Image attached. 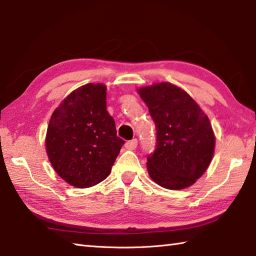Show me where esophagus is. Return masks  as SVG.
Returning a JSON list of instances; mask_svg holds the SVG:
<instances>
[{
  "mask_svg": "<svg viewBox=\"0 0 256 256\" xmlns=\"http://www.w3.org/2000/svg\"><path fill=\"white\" fill-rule=\"evenodd\" d=\"M136 146H138L136 138H133V140L128 141L126 144H125V146H126V149H128V150H134L136 148Z\"/></svg>",
  "mask_w": 256,
  "mask_h": 256,
  "instance_id": "34e87169",
  "label": "esophagus"
}]
</instances>
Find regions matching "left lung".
Returning <instances> with one entry per match:
<instances>
[{"label": "left lung", "mask_w": 256, "mask_h": 256, "mask_svg": "<svg viewBox=\"0 0 256 256\" xmlns=\"http://www.w3.org/2000/svg\"><path fill=\"white\" fill-rule=\"evenodd\" d=\"M157 130V144L146 168L154 183L183 190L204 174L214 157L216 136L196 102L180 86L159 82L138 89Z\"/></svg>", "instance_id": "left-lung-1"}]
</instances>
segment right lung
Instances as JSON below:
<instances>
[{
    "instance_id": "1",
    "label": "right lung",
    "mask_w": 256,
    "mask_h": 256,
    "mask_svg": "<svg viewBox=\"0 0 256 256\" xmlns=\"http://www.w3.org/2000/svg\"><path fill=\"white\" fill-rule=\"evenodd\" d=\"M106 86L86 84L63 99L50 116L45 144L52 167L74 188L100 183L125 142L106 107Z\"/></svg>"
}]
</instances>
